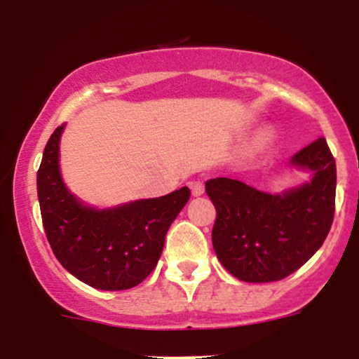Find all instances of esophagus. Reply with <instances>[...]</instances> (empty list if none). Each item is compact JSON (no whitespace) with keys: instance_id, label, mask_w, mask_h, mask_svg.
<instances>
[{"instance_id":"obj_1","label":"esophagus","mask_w":359,"mask_h":359,"mask_svg":"<svg viewBox=\"0 0 359 359\" xmlns=\"http://www.w3.org/2000/svg\"><path fill=\"white\" fill-rule=\"evenodd\" d=\"M191 191H192L194 197L203 196V194H204V184L199 182V180H194V182H191Z\"/></svg>"}]
</instances>
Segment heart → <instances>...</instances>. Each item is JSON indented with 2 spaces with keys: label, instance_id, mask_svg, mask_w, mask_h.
Returning <instances> with one entry per match:
<instances>
[{
  "label": "heart",
  "instance_id": "1",
  "mask_svg": "<svg viewBox=\"0 0 359 359\" xmlns=\"http://www.w3.org/2000/svg\"><path fill=\"white\" fill-rule=\"evenodd\" d=\"M270 140H271V137H270L269 131H262V133H259L257 137V140H255V147H257V148L266 147L270 143Z\"/></svg>",
  "mask_w": 359,
  "mask_h": 359
}]
</instances>
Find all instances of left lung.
Segmentation results:
<instances>
[{"label":"left lung","instance_id":"left-lung-1","mask_svg":"<svg viewBox=\"0 0 359 359\" xmlns=\"http://www.w3.org/2000/svg\"><path fill=\"white\" fill-rule=\"evenodd\" d=\"M290 167L311 172V179L280 194L258 191L228 177L205 182L217 211L214 251L221 265L243 282L288 277L312 258L331 229L336 162L325 138L297 151Z\"/></svg>","mask_w":359,"mask_h":359}]
</instances>
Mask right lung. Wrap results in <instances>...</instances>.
Masks as SVG:
<instances>
[{
  "label": "right lung",
  "mask_w": 359,
  "mask_h": 359,
  "mask_svg": "<svg viewBox=\"0 0 359 359\" xmlns=\"http://www.w3.org/2000/svg\"><path fill=\"white\" fill-rule=\"evenodd\" d=\"M64 128L52 133L36 174L40 212L53 255L69 273L94 288L137 287L158 263L168 228L191 191L182 187L162 197L102 209L82 203L60 174Z\"/></svg>",
  "instance_id": "right-lung-1"
}]
</instances>
